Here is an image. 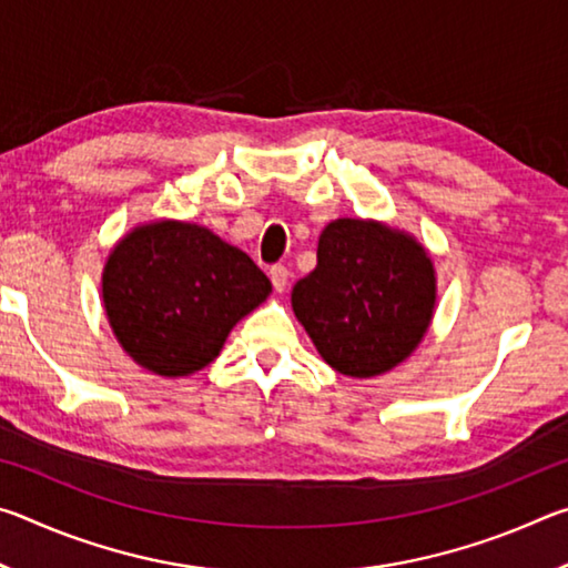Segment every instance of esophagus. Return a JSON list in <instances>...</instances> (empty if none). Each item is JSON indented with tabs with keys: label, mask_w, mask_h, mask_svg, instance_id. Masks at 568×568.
Instances as JSON below:
<instances>
[{
	"label": "esophagus",
	"mask_w": 568,
	"mask_h": 568,
	"mask_svg": "<svg viewBox=\"0 0 568 568\" xmlns=\"http://www.w3.org/2000/svg\"><path fill=\"white\" fill-rule=\"evenodd\" d=\"M267 275H271L275 291L283 293L285 285H287V277H291V273H287V267L285 265H273L271 271H267Z\"/></svg>",
	"instance_id": "obj_1"
}]
</instances>
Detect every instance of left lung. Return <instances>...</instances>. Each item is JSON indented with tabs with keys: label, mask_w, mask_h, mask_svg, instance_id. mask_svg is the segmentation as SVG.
Instances as JSON below:
<instances>
[{
	"label": "left lung",
	"mask_w": 568,
	"mask_h": 568,
	"mask_svg": "<svg viewBox=\"0 0 568 568\" xmlns=\"http://www.w3.org/2000/svg\"><path fill=\"white\" fill-rule=\"evenodd\" d=\"M434 257L406 230L338 217L323 227L318 265L293 285L297 323L333 371L376 378L418 348L436 313Z\"/></svg>",
	"instance_id": "1"
}]
</instances>
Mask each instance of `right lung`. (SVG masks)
<instances>
[{
    "label": "right lung",
    "instance_id": "right-lung-1",
    "mask_svg": "<svg viewBox=\"0 0 568 568\" xmlns=\"http://www.w3.org/2000/svg\"><path fill=\"white\" fill-rule=\"evenodd\" d=\"M271 293V281L243 250L185 220L134 225L102 267L114 338L162 378H185L213 363L230 331Z\"/></svg>",
    "mask_w": 568,
    "mask_h": 568
}]
</instances>
